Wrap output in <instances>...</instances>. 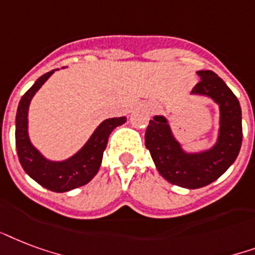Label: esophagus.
Segmentation results:
<instances>
[{"mask_svg": "<svg viewBox=\"0 0 255 255\" xmlns=\"http://www.w3.org/2000/svg\"><path fill=\"white\" fill-rule=\"evenodd\" d=\"M157 109V106H153V110H155Z\"/></svg>", "mask_w": 255, "mask_h": 255, "instance_id": "obj_1", "label": "esophagus"}]
</instances>
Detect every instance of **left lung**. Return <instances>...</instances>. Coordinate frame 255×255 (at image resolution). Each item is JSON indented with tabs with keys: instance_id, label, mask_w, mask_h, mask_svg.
I'll return each instance as SVG.
<instances>
[{
	"instance_id": "obj_1",
	"label": "left lung",
	"mask_w": 255,
	"mask_h": 255,
	"mask_svg": "<svg viewBox=\"0 0 255 255\" xmlns=\"http://www.w3.org/2000/svg\"><path fill=\"white\" fill-rule=\"evenodd\" d=\"M201 81L191 94L210 97L220 106V133L216 145L201 153H186L173 137L166 118L155 116L145 133V146L163 178L177 186L198 189L220 178L236 161L242 143L240 101L212 70L197 72Z\"/></svg>"
}]
</instances>
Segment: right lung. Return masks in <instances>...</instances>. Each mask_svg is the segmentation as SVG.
<instances>
[{"mask_svg":"<svg viewBox=\"0 0 255 255\" xmlns=\"http://www.w3.org/2000/svg\"><path fill=\"white\" fill-rule=\"evenodd\" d=\"M53 73L54 70L39 77L19 101L15 116V147L19 163L29 177L49 190L65 193L76 187L84 186L98 173L110 133L117 126L125 124L126 117L105 120L92 134L84 147L70 158L61 162L46 159L31 145L29 139L27 110L33 96Z\"/></svg>","mask_w":255,"mask_h":255,"instance_id":"add662e5","label":"right lung"}]
</instances>
